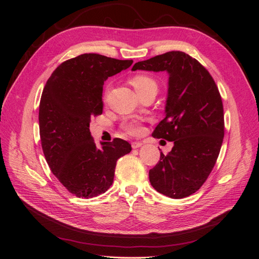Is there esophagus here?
<instances>
[{
	"mask_svg": "<svg viewBox=\"0 0 259 259\" xmlns=\"http://www.w3.org/2000/svg\"><path fill=\"white\" fill-rule=\"evenodd\" d=\"M142 146H143V144H142V143H139V142H133V143H132V147H133V149H137V148L142 147Z\"/></svg>",
	"mask_w": 259,
	"mask_h": 259,
	"instance_id": "esophagus-1",
	"label": "esophagus"
}]
</instances>
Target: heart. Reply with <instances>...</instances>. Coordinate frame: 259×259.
<instances>
[{"label":"heart","mask_w":259,"mask_h":259,"mask_svg":"<svg viewBox=\"0 0 259 259\" xmlns=\"http://www.w3.org/2000/svg\"><path fill=\"white\" fill-rule=\"evenodd\" d=\"M132 85L134 86L135 91L137 92L138 95L143 94L149 90H156L158 91V83L150 75H146V74H138L133 77L131 81ZM122 128L128 133L131 135H136L138 133L142 131V123H140L138 120H130V121H125L122 124Z\"/></svg>","instance_id":"b5f03b06"}]
</instances>
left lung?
Returning a JSON list of instances; mask_svg holds the SVG:
<instances>
[{"mask_svg": "<svg viewBox=\"0 0 259 259\" xmlns=\"http://www.w3.org/2000/svg\"><path fill=\"white\" fill-rule=\"evenodd\" d=\"M132 70L169 74L166 115L152 136L173 142L174 147L166 155L161 152L149 179L166 197H189L206 182L223 144L224 107L217 85L197 59L179 51L138 61Z\"/></svg>", "mask_w": 259, "mask_h": 259, "instance_id": "1", "label": "left lung"}]
</instances>
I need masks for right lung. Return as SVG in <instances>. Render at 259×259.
<instances>
[{
    "instance_id": "obj_1",
    "label": "right lung",
    "mask_w": 259,
    "mask_h": 259,
    "mask_svg": "<svg viewBox=\"0 0 259 259\" xmlns=\"http://www.w3.org/2000/svg\"><path fill=\"white\" fill-rule=\"evenodd\" d=\"M133 60L82 54L59 65L46 82L38 109L42 149L53 174L77 198L106 192L113 183L116 161L131 152L121 138L97 147L90 132L103 113V86Z\"/></svg>"
}]
</instances>
